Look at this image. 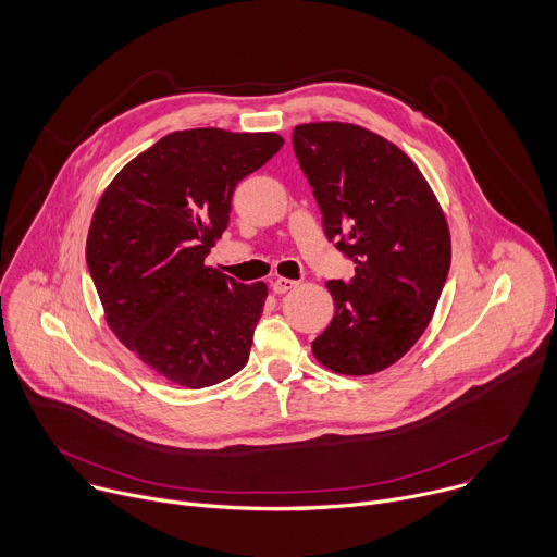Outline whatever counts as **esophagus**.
Segmentation results:
<instances>
[{
  "label": "esophagus",
  "mask_w": 557,
  "mask_h": 557,
  "mask_svg": "<svg viewBox=\"0 0 557 557\" xmlns=\"http://www.w3.org/2000/svg\"><path fill=\"white\" fill-rule=\"evenodd\" d=\"M299 282H295V280H288V277H277V280H273V293H277V295H284V293H288V290H293L295 286H297Z\"/></svg>",
  "instance_id": "obj_1"
}]
</instances>
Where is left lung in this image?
<instances>
[{
  "label": "left lung",
  "mask_w": 557,
  "mask_h": 557,
  "mask_svg": "<svg viewBox=\"0 0 557 557\" xmlns=\"http://www.w3.org/2000/svg\"><path fill=\"white\" fill-rule=\"evenodd\" d=\"M293 149L326 237L357 264L348 284H326L335 317L312 355L339 374H374L399 361L432 320L451 262L445 215L410 158L366 127L297 125Z\"/></svg>",
  "instance_id": "8db88e82"
}]
</instances>
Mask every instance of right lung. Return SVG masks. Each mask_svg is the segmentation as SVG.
Returning a JSON list of instances; mask_svg holds the SVG:
<instances>
[{
	"instance_id": "1",
	"label": "right lung",
	"mask_w": 557,
	"mask_h": 557,
	"mask_svg": "<svg viewBox=\"0 0 557 557\" xmlns=\"http://www.w3.org/2000/svg\"><path fill=\"white\" fill-rule=\"evenodd\" d=\"M273 132H172L127 163L101 196L86 262L110 329L161 376L198 389L249 361L267 284L205 264L235 185L280 151Z\"/></svg>"
}]
</instances>
